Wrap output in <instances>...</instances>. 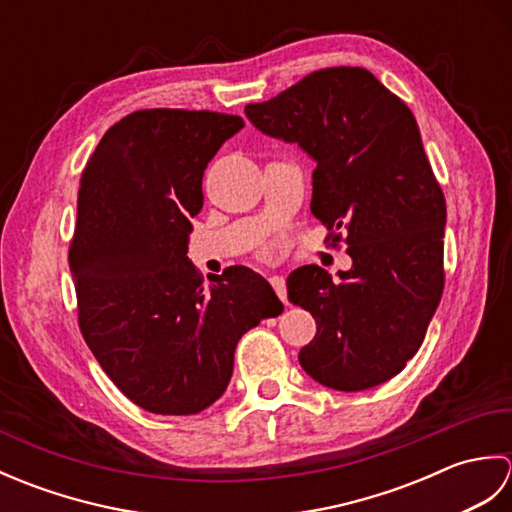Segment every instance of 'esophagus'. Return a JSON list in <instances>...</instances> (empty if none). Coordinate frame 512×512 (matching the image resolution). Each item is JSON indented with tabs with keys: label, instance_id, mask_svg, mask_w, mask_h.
I'll use <instances>...</instances> for the list:
<instances>
[{
	"label": "esophagus",
	"instance_id": "obj_1",
	"mask_svg": "<svg viewBox=\"0 0 512 512\" xmlns=\"http://www.w3.org/2000/svg\"><path fill=\"white\" fill-rule=\"evenodd\" d=\"M270 284H273V288H275V292H277V297L284 301V306H288V292H286V279L281 277V275H273L270 277Z\"/></svg>",
	"mask_w": 512,
	"mask_h": 512
}]
</instances>
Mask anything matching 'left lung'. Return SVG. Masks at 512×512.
Masks as SVG:
<instances>
[{"label":"left lung","instance_id":"left-lung-1","mask_svg":"<svg viewBox=\"0 0 512 512\" xmlns=\"http://www.w3.org/2000/svg\"><path fill=\"white\" fill-rule=\"evenodd\" d=\"M244 112L317 162L310 211L345 233L352 257L339 279L310 264L286 281L288 299L317 321L301 367L336 391L385 383L420 350L444 288L447 204L416 118L372 72L345 65Z\"/></svg>","mask_w":512,"mask_h":512}]
</instances>
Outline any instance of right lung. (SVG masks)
<instances>
[{
	"label": "right lung",
	"mask_w": 512,
	"mask_h": 512,
	"mask_svg": "<svg viewBox=\"0 0 512 512\" xmlns=\"http://www.w3.org/2000/svg\"><path fill=\"white\" fill-rule=\"evenodd\" d=\"M242 127L206 110H140L107 129L81 176L70 273L83 339L112 383L160 416L211 407L242 334L284 310L250 268L204 288L187 257L204 169Z\"/></svg>",
	"instance_id": "add662e5"
}]
</instances>
